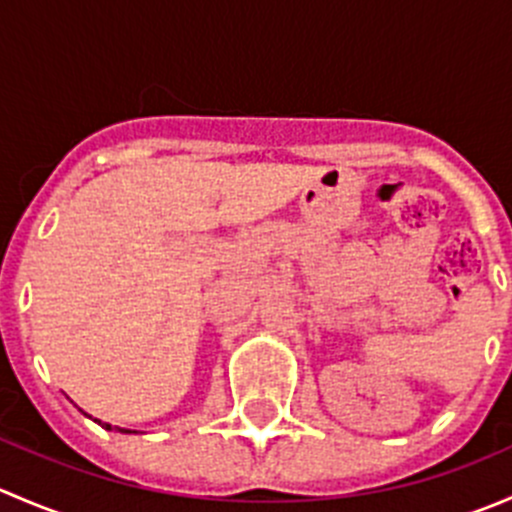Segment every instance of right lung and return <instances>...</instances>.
Returning a JSON list of instances; mask_svg holds the SVG:
<instances>
[{
	"mask_svg": "<svg viewBox=\"0 0 512 512\" xmlns=\"http://www.w3.org/2000/svg\"><path fill=\"white\" fill-rule=\"evenodd\" d=\"M94 421L98 423V426H106L108 431H111V423H103V421H98V418H94ZM116 431H121V433H138V431H131V428H121V426H116Z\"/></svg>",
	"mask_w": 512,
	"mask_h": 512,
	"instance_id": "1",
	"label": "right lung"
}]
</instances>
